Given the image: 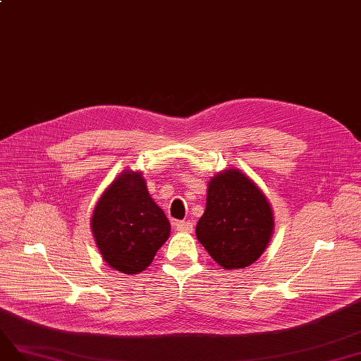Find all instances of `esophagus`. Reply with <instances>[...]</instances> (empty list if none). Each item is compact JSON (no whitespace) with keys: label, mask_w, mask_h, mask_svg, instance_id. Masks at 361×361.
I'll return each mask as SVG.
<instances>
[{"label":"esophagus","mask_w":361,"mask_h":361,"mask_svg":"<svg viewBox=\"0 0 361 361\" xmlns=\"http://www.w3.org/2000/svg\"><path fill=\"white\" fill-rule=\"evenodd\" d=\"M176 230L179 233H191L192 231V222L190 221H180V222H176Z\"/></svg>","instance_id":"34e87169"}]
</instances>
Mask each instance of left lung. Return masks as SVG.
Here are the masks:
<instances>
[{
	"instance_id": "8db88e82",
	"label": "left lung",
	"mask_w": 361,
	"mask_h": 361,
	"mask_svg": "<svg viewBox=\"0 0 361 361\" xmlns=\"http://www.w3.org/2000/svg\"><path fill=\"white\" fill-rule=\"evenodd\" d=\"M274 216L267 196L240 170L228 169L208 182L197 240L224 269L247 268L267 250Z\"/></svg>"
}]
</instances>
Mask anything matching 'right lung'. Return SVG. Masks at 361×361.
Segmentation results:
<instances>
[{"mask_svg": "<svg viewBox=\"0 0 361 361\" xmlns=\"http://www.w3.org/2000/svg\"><path fill=\"white\" fill-rule=\"evenodd\" d=\"M170 230L169 219L148 195L139 171H122L93 209L96 245L102 259L122 274H137L150 267Z\"/></svg>", "mask_w": 361, "mask_h": 361, "instance_id": "add662e5", "label": "right lung"}]
</instances>
